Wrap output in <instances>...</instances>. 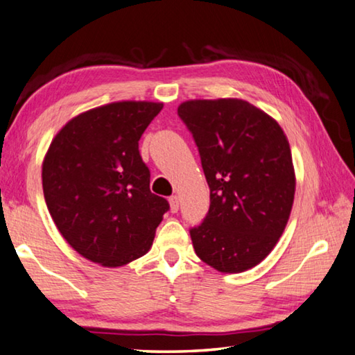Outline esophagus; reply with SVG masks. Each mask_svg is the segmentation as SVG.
Returning <instances> with one entry per match:
<instances>
[{
    "mask_svg": "<svg viewBox=\"0 0 355 355\" xmlns=\"http://www.w3.org/2000/svg\"><path fill=\"white\" fill-rule=\"evenodd\" d=\"M170 209H171V212L179 211V196H176V195L170 196Z\"/></svg>",
    "mask_w": 355,
    "mask_h": 355,
    "instance_id": "34e87169",
    "label": "esophagus"
}]
</instances>
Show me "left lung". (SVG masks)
Returning <instances> with one entry per match:
<instances>
[{
	"instance_id": "1",
	"label": "left lung",
	"mask_w": 355,
	"mask_h": 355,
	"mask_svg": "<svg viewBox=\"0 0 355 355\" xmlns=\"http://www.w3.org/2000/svg\"><path fill=\"white\" fill-rule=\"evenodd\" d=\"M198 146L211 206L190 230L195 253L223 274L259 264L291 214L295 173L280 124L242 98L187 101L178 107Z\"/></svg>"
}]
</instances>
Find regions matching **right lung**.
Wrapping results in <instances>:
<instances>
[{
	"instance_id": "1",
	"label": "right lung",
	"mask_w": 355,
	"mask_h": 355,
	"mask_svg": "<svg viewBox=\"0 0 355 355\" xmlns=\"http://www.w3.org/2000/svg\"><path fill=\"white\" fill-rule=\"evenodd\" d=\"M162 102L124 101L75 116L51 139L42 164L44 198L58 231L103 267L149 252L170 209L150 193L138 141Z\"/></svg>"
}]
</instances>
